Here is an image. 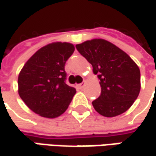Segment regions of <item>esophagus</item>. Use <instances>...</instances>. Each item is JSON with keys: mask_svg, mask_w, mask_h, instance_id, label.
<instances>
[{"mask_svg": "<svg viewBox=\"0 0 156 156\" xmlns=\"http://www.w3.org/2000/svg\"><path fill=\"white\" fill-rule=\"evenodd\" d=\"M84 86H85V84L84 83H81V84H77L76 85V87L78 88V89H82L83 87H84Z\"/></svg>", "mask_w": 156, "mask_h": 156, "instance_id": "34e87169", "label": "esophagus"}]
</instances>
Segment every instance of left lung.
<instances>
[{
    "label": "left lung",
    "instance_id": "left-lung-1",
    "mask_svg": "<svg viewBox=\"0 0 156 156\" xmlns=\"http://www.w3.org/2000/svg\"><path fill=\"white\" fill-rule=\"evenodd\" d=\"M76 48L100 79L101 94L92 102L105 117H115L133 105L140 92V70L134 61L115 44L105 39L87 40Z\"/></svg>",
    "mask_w": 156,
    "mask_h": 156
}]
</instances>
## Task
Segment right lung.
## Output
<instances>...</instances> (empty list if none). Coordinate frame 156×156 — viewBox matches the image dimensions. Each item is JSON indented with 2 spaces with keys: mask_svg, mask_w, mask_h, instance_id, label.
<instances>
[{
  "mask_svg": "<svg viewBox=\"0 0 156 156\" xmlns=\"http://www.w3.org/2000/svg\"><path fill=\"white\" fill-rule=\"evenodd\" d=\"M74 51L70 43H51L36 51L23 66L18 92L35 113L53 119L68 109L76 89L65 83L64 67Z\"/></svg>",
  "mask_w": 156,
  "mask_h": 156,
  "instance_id": "1",
  "label": "right lung"
}]
</instances>
